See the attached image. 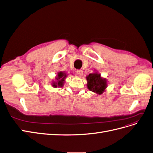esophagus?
Listing matches in <instances>:
<instances>
[{"mask_svg": "<svg viewBox=\"0 0 153 153\" xmlns=\"http://www.w3.org/2000/svg\"><path fill=\"white\" fill-rule=\"evenodd\" d=\"M76 73L79 76H82V75H83V71L80 70V69H78V70L76 71Z\"/></svg>", "mask_w": 153, "mask_h": 153, "instance_id": "1", "label": "esophagus"}]
</instances>
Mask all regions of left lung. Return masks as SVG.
<instances>
[{
    "instance_id": "8db88e82",
    "label": "left lung",
    "mask_w": 153,
    "mask_h": 153,
    "mask_svg": "<svg viewBox=\"0 0 153 153\" xmlns=\"http://www.w3.org/2000/svg\"><path fill=\"white\" fill-rule=\"evenodd\" d=\"M87 87L90 91L95 93L101 94L106 87V81L101 77L100 74L91 73L87 77Z\"/></svg>"
}]
</instances>
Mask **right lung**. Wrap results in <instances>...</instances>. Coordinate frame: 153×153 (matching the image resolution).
<instances>
[{
    "instance_id": "add662e5",
    "label": "right lung",
    "mask_w": 153,
    "mask_h": 153,
    "mask_svg": "<svg viewBox=\"0 0 153 153\" xmlns=\"http://www.w3.org/2000/svg\"><path fill=\"white\" fill-rule=\"evenodd\" d=\"M67 74L65 73L64 72H59L58 73V76L56 78L57 82H53L52 84V85L55 87H62L64 82V79H65L66 77Z\"/></svg>"
}]
</instances>
